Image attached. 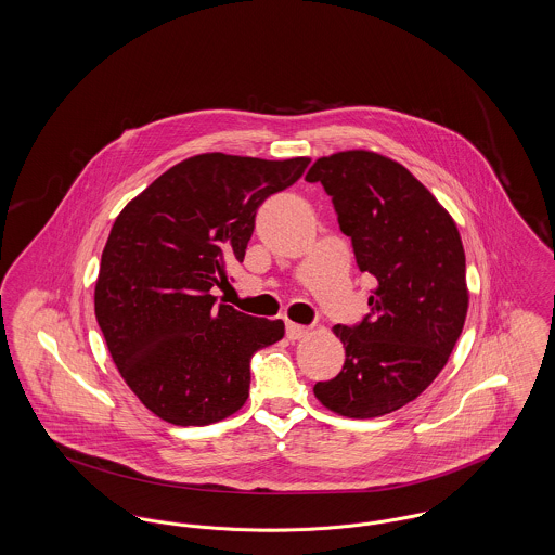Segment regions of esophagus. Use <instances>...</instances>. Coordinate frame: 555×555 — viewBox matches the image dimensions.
I'll return each mask as SVG.
<instances>
[{
    "label": "esophagus",
    "instance_id": "34e87169",
    "mask_svg": "<svg viewBox=\"0 0 555 555\" xmlns=\"http://www.w3.org/2000/svg\"><path fill=\"white\" fill-rule=\"evenodd\" d=\"M285 331H287V337L295 341V339H301V337H306L308 333H310V328L304 325H295V323H287L285 325Z\"/></svg>",
    "mask_w": 555,
    "mask_h": 555
}]
</instances>
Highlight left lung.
Wrapping results in <instances>:
<instances>
[{
	"label": "left lung",
	"instance_id": "1",
	"mask_svg": "<svg viewBox=\"0 0 555 555\" xmlns=\"http://www.w3.org/2000/svg\"><path fill=\"white\" fill-rule=\"evenodd\" d=\"M306 180L323 184L360 272L377 279L359 325L333 326L346 362L314 393L344 417L388 415L438 377L461 335L469 295L459 230L406 167L371 151L321 157Z\"/></svg>",
	"mask_w": 555,
	"mask_h": 555
}]
</instances>
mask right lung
<instances>
[{"label":"right lung","mask_w":555,"mask_h":555,"mask_svg":"<svg viewBox=\"0 0 555 555\" xmlns=\"http://www.w3.org/2000/svg\"><path fill=\"white\" fill-rule=\"evenodd\" d=\"M308 164L196 155L117 216L100 260L96 321L126 384L167 424L236 413L249 396L251 357L285 335L283 321L218 304L214 289L245 258L258 207Z\"/></svg>","instance_id":"1"}]
</instances>
